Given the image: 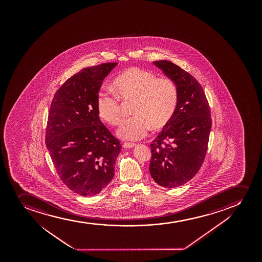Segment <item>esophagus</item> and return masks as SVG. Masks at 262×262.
<instances>
[{"label": "esophagus", "instance_id": "1", "mask_svg": "<svg viewBox=\"0 0 262 262\" xmlns=\"http://www.w3.org/2000/svg\"><path fill=\"white\" fill-rule=\"evenodd\" d=\"M135 146H136L135 143H126V142H125L123 144V147L125 148H131V147H134Z\"/></svg>", "mask_w": 262, "mask_h": 262}]
</instances>
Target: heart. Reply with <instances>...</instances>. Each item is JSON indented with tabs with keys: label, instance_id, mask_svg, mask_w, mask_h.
<instances>
[{
	"label": "heart",
	"instance_id": "obj_1",
	"mask_svg": "<svg viewBox=\"0 0 262 262\" xmlns=\"http://www.w3.org/2000/svg\"><path fill=\"white\" fill-rule=\"evenodd\" d=\"M115 95L100 93L97 98L99 118L110 126L120 125L121 102H133L134 117L126 120L118 136L126 141L143 138L150 128L163 129L174 116L178 103V88L171 78H158L155 72L131 67L114 79Z\"/></svg>",
	"mask_w": 262,
	"mask_h": 262
}]
</instances>
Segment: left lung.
Segmentation results:
<instances>
[{
  "label": "left lung",
  "instance_id": "left-lung-1",
  "mask_svg": "<svg viewBox=\"0 0 262 262\" xmlns=\"http://www.w3.org/2000/svg\"><path fill=\"white\" fill-rule=\"evenodd\" d=\"M178 88V103L169 123L150 143L149 172L165 188L186 184L205 161L211 128V110L201 84L167 60L155 61Z\"/></svg>",
  "mask_w": 262,
  "mask_h": 262
}]
</instances>
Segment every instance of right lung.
<instances>
[{
  "label": "right lung",
  "instance_id": "obj_1",
  "mask_svg": "<svg viewBox=\"0 0 262 262\" xmlns=\"http://www.w3.org/2000/svg\"><path fill=\"white\" fill-rule=\"evenodd\" d=\"M116 66L82 69L58 88L49 110L46 144L52 163L63 184L83 196L97 195L110 184L121 150L97 112L103 79Z\"/></svg>",
  "mask_w": 262,
  "mask_h": 262
}]
</instances>
